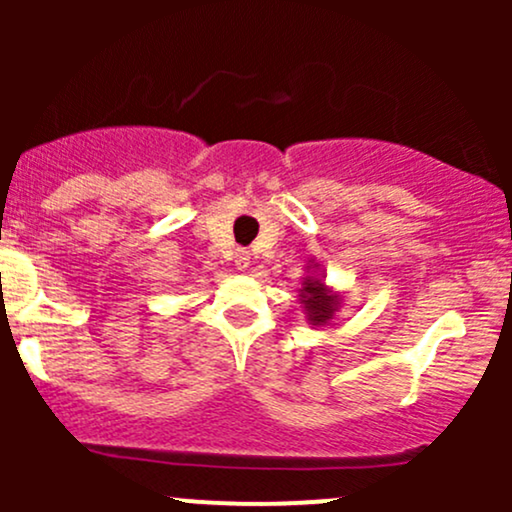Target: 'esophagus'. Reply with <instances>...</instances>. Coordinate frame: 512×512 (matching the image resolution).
I'll list each match as a JSON object with an SVG mask.
<instances>
[{
	"label": "esophagus",
	"instance_id": "34e87169",
	"mask_svg": "<svg viewBox=\"0 0 512 512\" xmlns=\"http://www.w3.org/2000/svg\"><path fill=\"white\" fill-rule=\"evenodd\" d=\"M236 267L240 272H245V269L250 267V252L248 250H238L236 252Z\"/></svg>",
	"mask_w": 512,
	"mask_h": 512
}]
</instances>
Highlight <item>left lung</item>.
<instances>
[{"label": "left lung", "instance_id": "8db88e82", "mask_svg": "<svg viewBox=\"0 0 512 512\" xmlns=\"http://www.w3.org/2000/svg\"><path fill=\"white\" fill-rule=\"evenodd\" d=\"M313 274H308L303 279V289L298 291V301L303 303L305 317H308L310 325L322 327L330 325L337 315L339 305H342V296L337 291H332L330 286H325V274H320V264L310 262Z\"/></svg>", "mask_w": 512, "mask_h": 512}]
</instances>
